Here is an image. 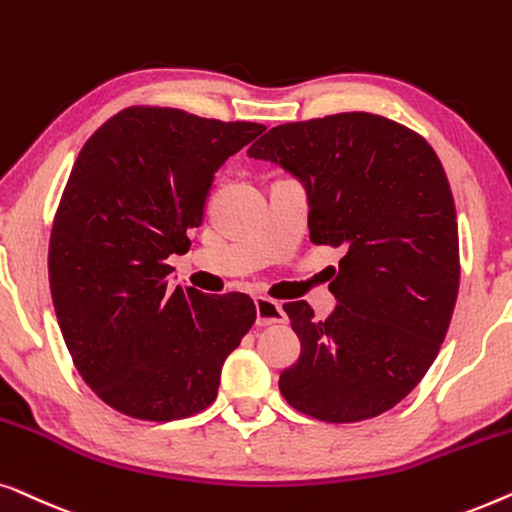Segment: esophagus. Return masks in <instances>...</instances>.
<instances>
[{
  "label": "esophagus",
  "instance_id": "obj_1",
  "mask_svg": "<svg viewBox=\"0 0 512 512\" xmlns=\"http://www.w3.org/2000/svg\"><path fill=\"white\" fill-rule=\"evenodd\" d=\"M255 308H257V325L259 327H269V325H280L285 322V311L278 301H273L269 297H257L255 299Z\"/></svg>",
  "mask_w": 512,
  "mask_h": 512
}]
</instances>
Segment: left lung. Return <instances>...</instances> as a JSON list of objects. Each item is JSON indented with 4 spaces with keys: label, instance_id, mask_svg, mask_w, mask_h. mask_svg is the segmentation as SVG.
<instances>
[{
    "label": "left lung",
    "instance_id": "1",
    "mask_svg": "<svg viewBox=\"0 0 512 512\" xmlns=\"http://www.w3.org/2000/svg\"><path fill=\"white\" fill-rule=\"evenodd\" d=\"M308 190L315 246L343 248L315 318L285 304L301 341L280 394L322 422H362L406 399L448 334L459 292L457 211L427 139L376 113H334L271 127L248 150Z\"/></svg>",
    "mask_w": 512,
    "mask_h": 512
}]
</instances>
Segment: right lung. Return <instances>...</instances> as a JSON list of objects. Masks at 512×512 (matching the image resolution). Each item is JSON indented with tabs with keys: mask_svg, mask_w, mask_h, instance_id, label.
Instances as JSON below:
<instances>
[{
	"mask_svg": "<svg viewBox=\"0 0 512 512\" xmlns=\"http://www.w3.org/2000/svg\"><path fill=\"white\" fill-rule=\"evenodd\" d=\"M264 129L127 106L78 153L50 229V294L74 366L118 413L171 422L218 397L255 301L171 287L167 257L190 250L213 174Z\"/></svg>",
	"mask_w": 512,
	"mask_h": 512,
	"instance_id": "add662e5",
	"label": "right lung"
}]
</instances>
